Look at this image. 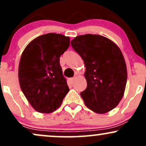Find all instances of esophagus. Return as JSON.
<instances>
[{"mask_svg": "<svg viewBox=\"0 0 146 146\" xmlns=\"http://www.w3.org/2000/svg\"><path fill=\"white\" fill-rule=\"evenodd\" d=\"M75 78H71L70 79V82L71 84H73L75 82Z\"/></svg>", "mask_w": 146, "mask_h": 146, "instance_id": "1", "label": "esophagus"}]
</instances>
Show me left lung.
Instances as JSON below:
<instances>
[{
    "mask_svg": "<svg viewBox=\"0 0 146 146\" xmlns=\"http://www.w3.org/2000/svg\"><path fill=\"white\" fill-rule=\"evenodd\" d=\"M71 43L86 67L87 87L80 93L85 105L98 114L110 111L121 100L126 85L121 51L114 42L97 34L78 36Z\"/></svg>",
    "mask_w": 146,
    "mask_h": 146,
    "instance_id": "left-lung-1",
    "label": "left lung"
}]
</instances>
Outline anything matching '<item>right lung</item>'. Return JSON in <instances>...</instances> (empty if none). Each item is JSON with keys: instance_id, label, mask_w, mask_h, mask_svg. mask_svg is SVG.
Wrapping results in <instances>:
<instances>
[{"instance_id": "add662e5", "label": "right lung", "mask_w": 146, "mask_h": 146, "mask_svg": "<svg viewBox=\"0 0 146 146\" xmlns=\"http://www.w3.org/2000/svg\"><path fill=\"white\" fill-rule=\"evenodd\" d=\"M70 45L69 37L49 33L31 41L22 53L18 66L21 88L36 111L51 113L61 106L69 91L60 58Z\"/></svg>"}]
</instances>
